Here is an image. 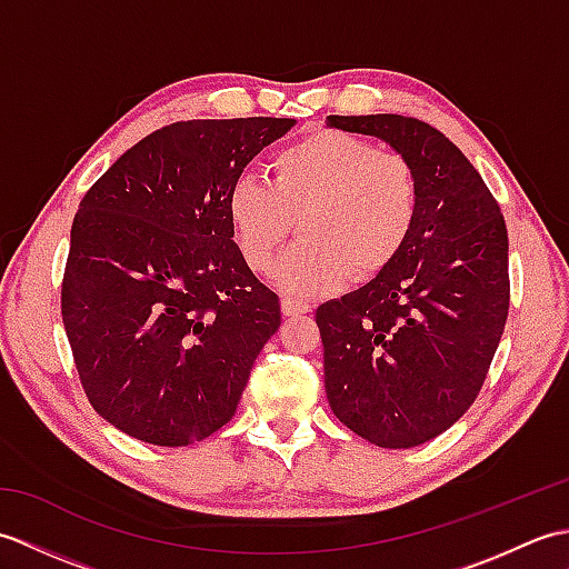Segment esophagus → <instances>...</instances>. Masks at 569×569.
Returning <instances> with one entry per match:
<instances>
[{"label": "esophagus", "instance_id": "34e87169", "mask_svg": "<svg viewBox=\"0 0 569 569\" xmlns=\"http://www.w3.org/2000/svg\"><path fill=\"white\" fill-rule=\"evenodd\" d=\"M281 310H283V316H306V312H310V306L306 303V300L283 296L281 298Z\"/></svg>", "mask_w": 569, "mask_h": 569}]
</instances>
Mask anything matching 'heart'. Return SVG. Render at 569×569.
Here are the masks:
<instances>
[{
	"instance_id": "b5f03b06",
	"label": "heart",
	"mask_w": 569,
	"mask_h": 569,
	"mask_svg": "<svg viewBox=\"0 0 569 569\" xmlns=\"http://www.w3.org/2000/svg\"><path fill=\"white\" fill-rule=\"evenodd\" d=\"M271 183L257 176L234 180L227 220L251 271H271L278 249L298 244L276 269L286 293L335 291L355 273L379 276L398 259L420 212V178L406 156L379 151L342 131H312L276 151Z\"/></svg>"
}]
</instances>
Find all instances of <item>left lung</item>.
<instances>
[{
  "label": "left lung",
  "mask_w": 569,
  "mask_h": 569,
  "mask_svg": "<svg viewBox=\"0 0 569 569\" xmlns=\"http://www.w3.org/2000/svg\"><path fill=\"white\" fill-rule=\"evenodd\" d=\"M406 156L420 178L413 234L389 269L316 310L332 413L371 445L406 450L465 416L509 316L501 208L442 131L401 114L328 117Z\"/></svg>",
  "instance_id": "left-lung-1"
}]
</instances>
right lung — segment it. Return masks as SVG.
Returning <instances> with one entry per match:
<instances>
[{
	"label": "right lung",
	"mask_w": 569,
	"mask_h": 569,
	"mask_svg": "<svg viewBox=\"0 0 569 569\" xmlns=\"http://www.w3.org/2000/svg\"><path fill=\"white\" fill-rule=\"evenodd\" d=\"M293 124L249 117L163 127L84 192L60 310L82 389L117 430L183 447L234 416L281 306L241 259L227 196Z\"/></svg>",
	"instance_id": "right-lung-1"
}]
</instances>
